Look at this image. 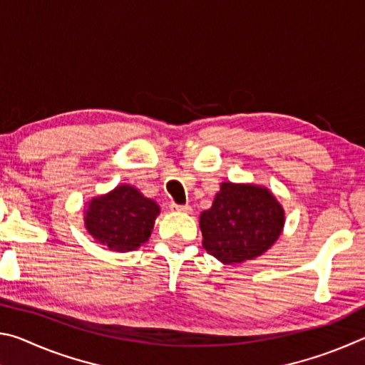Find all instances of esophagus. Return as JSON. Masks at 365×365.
<instances>
[{
	"label": "esophagus",
	"instance_id": "esophagus-1",
	"mask_svg": "<svg viewBox=\"0 0 365 365\" xmlns=\"http://www.w3.org/2000/svg\"><path fill=\"white\" fill-rule=\"evenodd\" d=\"M170 209H172V211H177V212H191L190 205H175V202H172Z\"/></svg>",
	"mask_w": 365,
	"mask_h": 365
}]
</instances>
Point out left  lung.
Masks as SVG:
<instances>
[{"mask_svg": "<svg viewBox=\"0 0 365 365\" xmlns=\"http://www.w3.org/2000/svg\"><path fill=\"white\" fill-rule=\"evenodd\" d=\"M283 222V209L269 190L225 182L212 207L201 212L202 246L220 262H243L277 242Z\"/></svg>", "mask_w": 365, "mask_h": 365, "instance_id": "obj_1", "label": "left lung"}]
</instances>
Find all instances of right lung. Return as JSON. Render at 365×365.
Instances as JSON below:
<instances>
[{"instance_id":"add662e5","label":"right lung","mask_w":365,"mask_h":365,"mask_svg":"<svg viewBox=\"0 0 365 365\" xmlns=\"http://www.w3.org/2000/svg\"><path fill=\"white\" fill-rule=\"evenodd\" d=\"M159 206L137 188L120 185L91 200L85 212L86 230L113 251H132L150 238Z\"/></svg>"}]
</instances>
